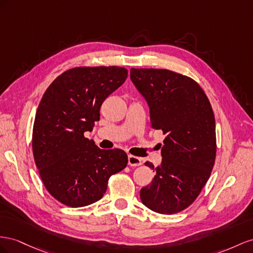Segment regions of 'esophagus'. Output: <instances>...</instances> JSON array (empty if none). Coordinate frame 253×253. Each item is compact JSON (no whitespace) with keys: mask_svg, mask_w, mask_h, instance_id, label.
Returning <instances> with one entry per match:
<instances>
[{"mask_svg":"<svg viewBox=\"0 0 253 253\" xmlns=\"http://www.w3.org/2000/svg\"><path fill=\"white\" fill-rule=\"evenodd\" d=\"M142 163L143 162L141 158L132 156V155L128 156V165H130V167H139V165H141Z\"/></svg>","mask_w":253,"mask_h":253,"instance_id":"1","label":"esophagus"}]
</instances>
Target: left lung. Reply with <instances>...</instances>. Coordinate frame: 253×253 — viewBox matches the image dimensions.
I'll use <instances>...</instances> for the list:
<instances>
[{"label":"left lung","mask_w":253,"mask_h":253,"mask_svg":"<svg viewBox=\"0 0 253 253\" xmlns=\"http://www.w3.org/2000/svg\"><path fill=\"white\" fill-rule=\"evenodd\" d=\"M130 78L147 100L150 125L167 135L162 163L140 191L144 206L160 214L190 207L210 178L216 157L215 118L203 88L189 76L165 69H131Z\"/></svg>","instance_id":"8db88e82"}]
</instances>
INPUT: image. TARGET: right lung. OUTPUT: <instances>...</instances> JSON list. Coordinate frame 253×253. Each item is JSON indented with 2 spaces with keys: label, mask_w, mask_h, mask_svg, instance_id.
<instances>
[{
  "label": "right lung",
  "mask_w": 253,
  "mask_h": 253,
  "mask_svg": "<svg viewBox=\"0 0 253 253\" xmlns=\"http://www.w3.org/2000/svg\"><path fill=\"white\" fill-rule=\"evenodd\" d=\"M121 67H77L48 85L33 128L36 167L47 192L59 203L81 208L96 203L108 180L124 169V150L100 149L84 136L99 121L104 100L125 83Z\"/></svg>",
  "instance_id": "right-lung-1"
}]
</instances>
